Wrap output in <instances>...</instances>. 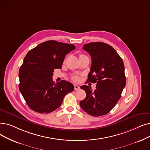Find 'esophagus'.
Masks as SVG:
<instances>
[{
    "label": "esophagus",
    "instance_id": "esophagus-1",
    "mask_svg": "<svg viewBox=\"0 0 150 150\" xmlns=\"http://www.w3.org/2000/svg\"><path fill=\"white\" fill-rule=\"evenodd\" d=\"M74 89H75V90H79V89H80V86L76 85V84H75V85H74Z\"/></svg>",
    "mask_w": 150,
    "mask_h": 150
}]
</instances>
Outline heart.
<instances>
[{
  "label": "heart",
  "mask_w": 150,
  "mask_h": 150,
  "mask_svg": "<svg viewBox=\"0 0 150 150\" xmlns=\"http://www.w3.org/2000/svg\"><path fill=\"white\" fill-rule=\"evenodd\" d=\"M81 55H82V54H81ZM72 80L74 81H79L80 78L78 76H76V75H74V76H72Z\"/></svg>",
  "instance_id": "1"
}]
</instances>
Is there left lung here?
I'll use <instances>...</instances> for the list:
<instances>
[{
	"label": "left lung",
	"mask_w": 150,
	"mask_h": 150,
	"mask_svg": "<svg viewBox=\"0 0 150 150\" xmlns=\"http://www.w3.org/2000/svg\"><path fill=\"white\" fill-rule=\"evenodd\" d=\"M83 49L92 59L87 81L97 84L94 91L86 85L80 87L86 94L80 107L94 116L106 115L118 102L126 86L122 59L112 47L103 42L84 44Z\"/></svg>",
	"instance_id": "obj_1"
}]
</instances>
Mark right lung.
Here are the masks:
<instances>
[{
	"label": "right lung",
	"instance_id": "obj_1",
	"mask_svg": "<svg viewBox=\"0 0 150 150\" xmlns=\"http://www.w3.org/2000/svg\"><path fill=\"white\" fill-rule=\"evenodd\" d=\"M75 45L48 40L30 50L19 71V89L28 105L40 113H49L59 107L64 96L74 89L73 84L54 83V70L61 69L65 56Z\"/></svg>",
	"mask_w": 150,
	"mask_h": 150
}]
</instances>
